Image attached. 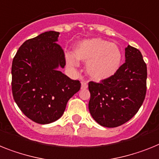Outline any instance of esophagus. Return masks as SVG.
Segmentation results:
<instances>
[{
    "label": "esophagus",
    "mask_w": 159,
    "mask_h": 159,
    "mask_svg": "<svg viewBox=\"0 0 159 159\" xmlns=\"http://www.w3.org/2000/svg\"><path fill=\"white\" fill-rule=\"evenodd\" d=\"M87 87H88L87 82H85V81H82V86H81V89H82V90H86V89Z\"/></svg>",
    "instance_id": "1"
}]
</instances>
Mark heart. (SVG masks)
Listing matches in <instances>:
<instances>
[{
    "mask_svg": "<svg viewBox=\"0 0 159 159\" xmlns=\"http://www.w3.org/2000/svg\"><path fill=\"white\" fill-rule=\"evenodd\" d=\"M78 61L86 62L88 76L96 82H102L114 76L122 62V52L118 45L101 38L84 39L73 47V54H65L69 68L76 69Z\"/></svg>",
    "mask_w": 159,
    "mask_h": 159,
    "instance_id": "b5f03b06",
    "label": "heart"
}]
</instances>
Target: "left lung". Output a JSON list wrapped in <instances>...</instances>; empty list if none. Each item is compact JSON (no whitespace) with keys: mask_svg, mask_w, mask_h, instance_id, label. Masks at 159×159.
Returning a JSON list of instances; mask_svg holds the SVG:
<instances>
[{"mask_svg":"<svg viewBox=\"0 0 159 159\" xmlns=\"http://www.w3.org/2000/svg\"><path fill=\"white\" fill-rule=\"evenodd\" d=\"M147 68L138 49L125 48V63L117 73L101 83L89 82V110L98 125L107 128L122 125L133 118L146 93Z\"/></svg>","mask_w":159,"mask_h":159,"instance_id":"8db88e82","label":"left lung"}]
</instances>
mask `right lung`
<instances>
[{
	"instance_id": "right-lung-1",
	"label": "right lung",
	"mask_w": 159,
	"mask_h": 159,
	"mask_svg": "<svg viewBox=\"0 0 159 159\" xmlns=\"http://www.w3.org/2000/svg\"><path fill=\"white\" fill-rule=\"evenodd\" d=\"M59 34L50 30L25 41L12 64L14 101L26 116L40 125L61 118L69 98L81 88L79 81L59 70L65 66Z\"/></svg>"
}]
</instances>
